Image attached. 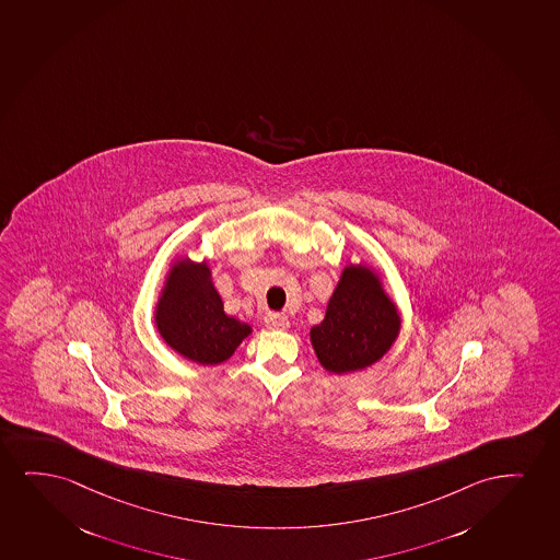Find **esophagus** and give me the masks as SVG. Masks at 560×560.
Returning a JSON list of instances; mask_svg holds the SVG:
<instances>
[{
	"label": "esophagus",
	"instance_id": "34e87169",
	"mask_svg": "<svg viewBox=\"0 0 560 560\" xmlns=\"http://www.w3.org/2000/svg\"><path fill=\"white\" fill-rule=\"evenodd\" d=\"M264 323H266V327L273 328V330H287V328L291 327L289 319L281 315V313H268Z\"/></svg>",
	"mask_w": 560,
	"mask_h": 560
}]
</instances>
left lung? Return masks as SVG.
<instances>
[{"label": "left lung", "mask_w": 560, "mask_h": 560, "mask_svg": "<svg viewBox=\"0 0 560 560\" xmlns=\"http://www.w3.org/2000/svg\"><path fill=\"white\" fill-rule=\"evenodd\" d=\"M399 328V313L378 273L363 264H349L328 300L325 319L310 336L323 369L343 374L380 361L397 340Z\"/></svg>", "instance_id": "left-lung-1"}]
</instances>
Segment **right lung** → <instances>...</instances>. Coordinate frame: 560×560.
<instances>
[{"mask_svg":"<svg viewBox=\"0 0 560 560\" xmlns=\"http://www.w3.org/2000/svg\"><path fill=\"white\" fill-rule=\"evenodd\" d=\"M161 338L176 353L199 364L228 361L253 328L224 313L207 261L180 258L168 271L155 305Z\"/></svg>","mask_w":560,"mask_h":560,"instance_id":"right-lung-1","label":"right lung"}]
</instances>
